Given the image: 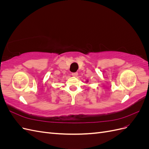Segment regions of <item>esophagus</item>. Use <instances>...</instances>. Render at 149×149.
<instances>
[{"mask_svg": "<svg viewBox=\"0 0 149 149\" xmlns=\"http://www.w3.org/2000/svg\"><path fill=\"white\" fill-rule=\"evenodd\" d=\"M71 75L74 76V77H76L78 76V73H76V72H75V73H72Z\"/></svg>", "mask_w": 149, "mask_h": 149, "instance_id": "34e87169", "label": "esophagus"}]
</instances>
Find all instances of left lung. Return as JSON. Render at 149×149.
<instances>
[{
	"instance_id": "1",
	"label": "left lung",
	"mask_w": 149,
	"mask_h": 149,
	"mask_svg": "<svg viewBox=\"0 0 149 149\" xmlns=\"http://www.w3.org/2000/svg\"><path fill=\"white\" fill-rule=\"evenodd\" d=\"M86 82H88V80H87V81H86Z\"/></svg>"
}]
</instances>
